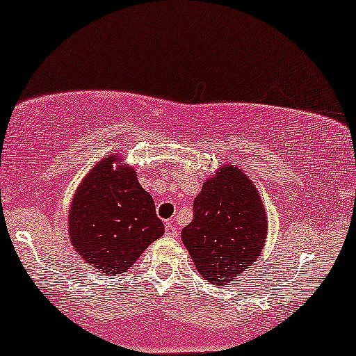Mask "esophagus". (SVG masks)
Listing matches in <instances>:
<instances>
[{"label": "esophagus", "mask_w": 356, "mask_h": 356, "mask_svg": "<svg viewBox=\"0 0 356 356\" xmlns=\"http://www.w3.org/2000/svg\"><path fill=\"white\" fill-rule=\"evenodd\" d=\"M165 233H167L168 236H178L179 235V232L177 230V227L173 225V222L165 223Z\"/></svg>", "instance_id": "34e87169"}]
</instances>
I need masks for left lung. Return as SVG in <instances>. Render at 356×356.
Returning a JSON list of instances; mask_svg holds the SVG:
<instances>
[{
  "label": "left lung",
  "mask_w": 356,
  "mask_h": 356,
  "mask_svg": "<svg viewBox=\"0 0 356 356\" xmlns=\"http://www.w3.org/2000/svg\"><path fill=\"white\" fill-rule=\"evenodd\" d=\"M267 235L266 212L254 184L235 165L204 183L181 240L204 280L228 285L254 264Z\"/></svg>",
  "instance_id": "obj_1"
}]
</instances>
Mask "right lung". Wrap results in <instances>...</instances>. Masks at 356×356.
Wrapping results in <instances>:
<instances>
[{"label":"right lung","mask_w":356,"mask_h":356,"mask_svg":"<svg viewBox=\"0 0 356 356\" xmlns=\"http://www.w3.org/2000/svg\"><path fill=\"white\" fill-rule=\"evenodd\" d=\"M118 157V155H116ZM115 155L82 179L70 209L71 243L100 274H123L165 227L133 168L113 170Z\"/></svg>","instance_id":"add662e5"}]
</instances>
